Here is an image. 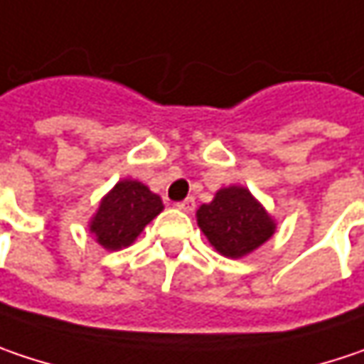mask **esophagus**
I'll use <instances>...</instances> for the list:
<instances>
[{"label": "esophagus", "instance_id": "34e87169", "mask_svg": "<svg viewBox=\"0 0 364 364\" xmlns=\"http://www.w3.org/2000/svg\"><path fill=\"white\" fill-rule=\"evenodd\" d=\"M177 208L183 210V212H193V210H196V200H193V198H187V200H183V202L177 203Z\"/></svg>", "mask_w": 364, "mask_h": 364}]
</instances>
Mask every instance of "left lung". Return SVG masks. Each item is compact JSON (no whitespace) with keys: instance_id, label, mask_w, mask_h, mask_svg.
<instances>
[{"instance_id":"obj_1","label":"left lung","mask_w":364,"mask_h":364,"mask_svg":"<svg viewBox=\"0 0 364 364\" xmlns=\"http://www.w3.org/2000/svg\"><path fill=\"white\" fill-rule=\"evenodd\" d=\"M196 216L210 245L230 259L255 251L276 230L266 208L241 185L216 191L214 200L202 203Z\"/></svg>"}]
</instances>
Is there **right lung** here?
Segmentation results:
<instances>
[{
  "mask_svg": "<svg viewBox=\"0 0 364 364\" xmlns=\"http://www.w3.org/2000/svg\"><path fill=\"white\" fill-rule=\"evenodd\" d=\"M161 196L134 179L119 181L98 203L90 220V232L107 251L129 247L152 218L162 212Z\"/></svg>",
  "mask_w": 364,
  "mask_h": 364,
  "instance_id": "right-lung-1",
  "label": "right lung"
}]
</instances>
